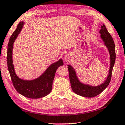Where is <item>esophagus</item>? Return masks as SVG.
<instances>
[{"instance_id": "esophagus-1", "label": "esophagus", "mask_w": 125, "mask_h": 125, "mask_svg": "<svg viewBox=\"0 0 125 125\" xmlns=\"http://www.w3.org/2000/svg\"><path fill=\"white\" fill-rule=\"evenodd\" d=\"M65 59V60L66 61H68L69 60V56H68V55H66V56H65L64 57Z\"/></svg>"}]
</instances>
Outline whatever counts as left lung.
Here are the masks:
<instances>
[{
    "label": "left lung",
    "mask_w": 125,
    "mask_h": 125,
    "mask_svg": "<svg viewBox=\"0 0 125 125\" xmlns=\"http://www.w3.org/2000/svg\"><path fill=\"white\" fill-rule=\"evenodd\" d=\"M101 33V37L104 42V45L108 49L111 59V65L109 68V74L105 81L97 87H92L89 85H85L81 83L79 81L76 73L74 69L70 65H68V68L69 73L71 87L75 93L80 96L85 97H94L99 94L106 88L111 82L112 76V70L114 68L115 60H116V52H115V45L112 36L107 31L105 25L101 26V30L99 31Z\"/></svg>",
    "instance_id": "left-lung-1"
}]
</instances>
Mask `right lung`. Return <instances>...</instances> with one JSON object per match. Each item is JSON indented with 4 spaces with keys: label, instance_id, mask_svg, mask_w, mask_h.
I'll return each instance as SVG.
<instances>
[{
    "label": "right lung",
    "instance_id": "obj_1",
    "mask_svg": "<svg viewBox=\"0 0 125 125\" xmlns=\"http://www.w3.org/2000/svg\"><path fill=\"white\" fill-rule=\"evenodd\" d=\"M24 22H21L17 26V29L11 34L8 45L7 65L10 74L11 82L16 91L21 94L29 98L37 99L46 96L50 93L52 88V83L54 79L57 69L64 65L60 59L51 64L45 73L36 79L24 80L19 78L15 73L12 60L13 43L23 27Z\"/></svg>",
    "mask_w": 125,
    "mask_h": 125
}]
</instances>
